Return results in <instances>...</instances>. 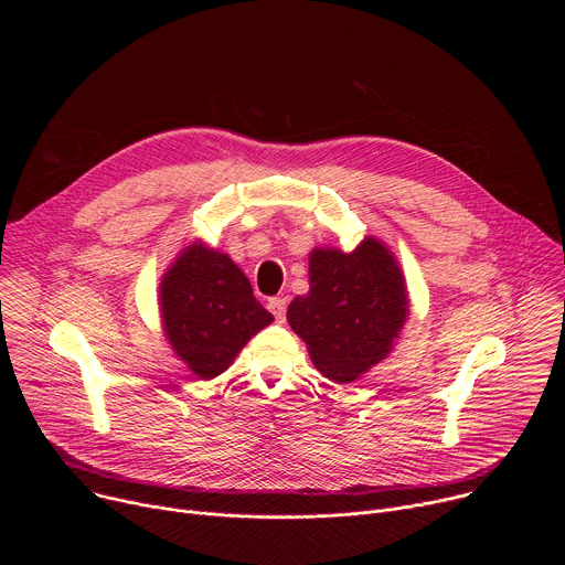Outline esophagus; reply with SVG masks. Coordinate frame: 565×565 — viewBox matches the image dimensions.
Segmentation results:
<instances>
[{"instance_id": "esophagus-1", "label": "esophagus", "mask_w": 565, "mask_h": 565, "mask_svg": "<svg viewBox=\"0 0 565 565\" xmlns=\"http://www.w3.org/2000/svg\"><path fill=\"white\" fill-rule=\"evenodd\" d=\"M268 308H270V312L275 315L277 321H284V319H286V299L273 297V299L268 301Z\"/></svg>"}]
</instances>
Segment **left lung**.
I'll list each match as a JSON object with an SVG mask.
<instances>
[{
  "instance_id": "8db88e82",
  "label": "left lung",
  "mask_w": 565,
  "mask_h": 565,
  "mask_svg": "<svg viewBox=\"0 0 565 565\" xmlns=\"http://www.w3.org/2000/svg\"><path fill=\"white\" fill-rule=\"evenodd\" d=\"M310 290L288 306L290 329L333 382H353L382 362L409 315L407 284L393 253L366 236L353 253L315 248Z\"/></svg>"
}]
</instances>
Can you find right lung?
Here are the masks:
<instances>
[{
  "mask_svg": "<svg viewBox=\"0 0 565 565\" xmlns=\"http://www.w3.org/2000/svg\"><path fill=\"white\" fill-rule=\"evenodd\" d=\"M160 312L174 353L201 380L221 375L275 319L241 268L205 244L188 246L166 273Z\"/></svg>",
  "mask_w": 565,
  "mask_h": 565,
  "instance_id": "add662e5",
  "label": "right lung"
}]
</instances>
